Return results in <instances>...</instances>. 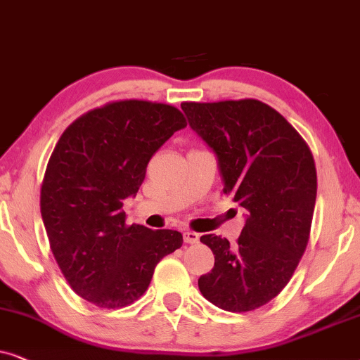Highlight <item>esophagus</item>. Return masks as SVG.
I'll use <instances>...</instances> for the list:
<instances>
[{"label":"esophagus","mask_w":360,"mask_h":360,"mask_svg":"<svg viewBox=\"0 0 360 360\" xmlns=\"http://www.w3.org/2000/svg\"><path fill=\"white\" fill-rule=\"evenodd\" d=\"M184 242L186 243H198L199 242V233L193 232V230H186V232H184Z\"/></svg>","instance_id":"esophagus-1"}]
</instances>
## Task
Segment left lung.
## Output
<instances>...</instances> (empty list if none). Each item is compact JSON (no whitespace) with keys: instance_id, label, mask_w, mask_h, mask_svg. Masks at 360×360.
Listing matches in <instances>:
<instances>
[{"instance_id":"obj_1","label":"left lung","mask_w":360,"mask_h":360,"mask_svg":"<svg viewBox=\"0 0 360 360\" xmlns=\"http://www.w3.org/2000/svg\"><path fill=\"white\" fill-rule=\"evenodd\" d=\"M181 108L217 156L224 194L247 214L236 245L214 233L200 237L215 263L199 278V290L220 309L253 311L288 285L308 245L318 191L313 153L260 100L184 102Z\"/></svg>"}]
</instances>
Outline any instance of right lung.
Instances as JSON below:
<instances>
[{
  "label": "right lung",
  "instance_id": "obj_1",
  "mask_svg": "<svg viewBox=\"0 0 360 360\" xmlns=\"http://www.w3.org/2000/svg\"><path fill=\"white\" fill-rule=\"evenodd\" d=\"M186 124L172 105L118 100L84 113L57 141L41 215L62 275L89 303H135L161 258L183 245L177 230L128 225L122 207L140 189L153 155Z\"/></svg>",
  "mask_w": 360,
  "mask_h": 360
}]
</instances>
